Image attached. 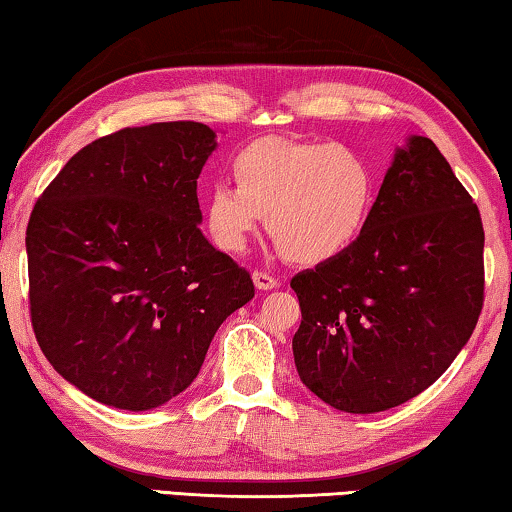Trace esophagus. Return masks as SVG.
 Segmentation results:
<instances>
[{"mask_svg": "<svg viewBox=\"0 0 512 512\" xmlns=\"http://www.w3.org/2000/svg\"><path fill=\"white\" fill-rule=\"evenodd\" d=\"M251 277H254V284H256L258 291H272V288L279 286V279L274 277V274L265 272V270H254Z\"/></svg>", "mask_w": 512, "mask_h": 512, "instance_id": "34e87169", "label": "esophagus"}]
</instances>
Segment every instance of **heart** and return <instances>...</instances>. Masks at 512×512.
<instances>
[{"instance_id":"heart-1","label":"heart","mask_w":512,"mask_h":512,"mask_svg":"<svg viewBox=\"0 0 512 512\" xmlns=\"http://www.w3.org/2000/svg\"><path fill=\"white\" fill-rule=\"evenodd\" d=\"M235 184L219 180L207 194L205 224L228 254L247 247L258 214L288 261L325 263L351 247L372 219L379 180L351 145L263 138L233 161Z\"/></svg>"}]
</instances>
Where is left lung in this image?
Listing matches in <instances>:
<instances>
[{
    "label": "left lung",
    "mask_w": 512,
    "mask_h": 512,
    "mask_svg": "<svg viewBox=\"0 0 512 512\" xmlns=\"http://www.w3.org/2000/svg\"><path fill=\"white\" fill-rule=\"evenodd\" d=\"M478 205L432 140L413 136L381 184L365 233L291 279L302 383L346 413L427 390L457 358L485 300Z\"/></svg>",
    "instance_id": "8db88e82"
}]
</instances>
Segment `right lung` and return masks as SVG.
<instances>
[{"mask_svg":"<svg viewBox=\"0 0 512 512\" xmlns=\"http://www.w3.org/2000/svg\"><path fill=\"white\" fill-rule=\"evenodd\" d=\"M198 122L101 136L66 161L27 224L29 318L43 355L96 402L147 411L187 390L251 274L198 228Z\"/></svg>","mask_w":512,"mask_h":512,"instance_id":"right-lung-1","label":"right lung"}]
</instances>
